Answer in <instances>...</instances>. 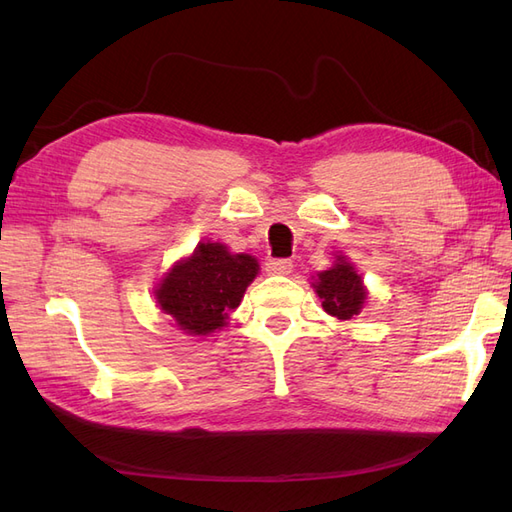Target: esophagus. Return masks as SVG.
Listing matches in <instances>:
<instances>
[{
  "label": "esophagus",
  "mask_w": 512,
  "mask_h": 512,
  "mask_svg": "<svg viewBox=\"0 0 512 512\" xmlns=\"http://www.w3.org/2000/svg\"><path fill=\"white\" fill-rule=\"evenodd\" d=\"M292 271V260L288 258H269L267 273L269 275H288Z\"/></svg>",
  "instance_id": "obj_1"
}]
</instances>
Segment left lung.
Returning a JSON list of instances; mask_svg holds the SVG:
<instances>
[{
  "label": "left lung",
  "instance_id": "8db88e82",
  "mask_svg": "<svg viewBox=\"0 0 512 512\" xmlns=\"http://www.w3.org/2000/svg\"><path fill=\"white\" fill-rule=\"evenodd\" d=\"M312 286L322 299L324 312L339 320H350L352 316L361 314L367 299L361 275L354 271L346 256H337L335 265L327 271H320Z\"/></svg>",
  "mask_w": 512,
  "mask_h": 512
}]
</instances>
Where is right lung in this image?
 <instances>
[{
	"instance_id": "add662e5",
	"label": "right lung",
	"mask_w": 512,
	"mask_h": 512,
	"mask_svg": "<svg viewBox=\"0 0 512 512\" xmlns=\"http://www.w3.org/2000/svg\"><path fill=\"white\" fill-rule=\"evenodd\" d=\"M256 275L254 256L230 254L222 243H200L192 256L175 262L162 277L156 299L181 331L209 335L226 327Z\"/></svg>"
}]
</instances>
